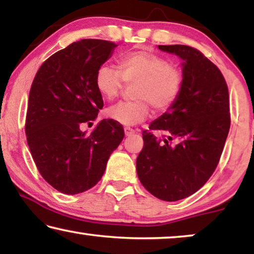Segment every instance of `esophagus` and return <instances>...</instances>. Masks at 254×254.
Segmentation results:
<instances>
[{"label": "esophagus", "mask_w": 254, "mask_h": 254, "mask_svg": "<svg viewBox=\"0 0 254 254\" xmlns=\"http://www.w3.org/2000/svg\"><path fill=\"white\" fill-rule=\"evenodd\" d=\"M124 129H125V135H126V136H130V135H133L135 133V130L130 127H125Z\"/></svg>", "instance_id": "1"}]
</instances>
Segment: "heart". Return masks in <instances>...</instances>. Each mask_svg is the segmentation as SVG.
Here are the masks:
<instances>
[{
  "mask_svg": "<svg viewBox=\"0 0 254 254\" xmlns=\"http://www.w3.org/2000/svg\"><path fill=\"white\" fill-rule=\"evenodd\" d=\"M125 83H133L134 100L119 103L106 111L109 119L124 126H135L147 119L152 106L156 112H165L182 92V69L150 51H133L121 55L117 69L102 64L95 74V86L103 98L118 97Z\"/></svg>",
  "mask_w": 254,
  "mask_h": 254,
  "instance_id": "obj_1",
  "label": "heart"
}]
</instances>
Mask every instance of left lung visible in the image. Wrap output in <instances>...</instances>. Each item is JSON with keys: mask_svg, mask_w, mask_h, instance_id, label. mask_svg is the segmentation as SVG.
I'll list each match as a JSON object with an SVG mask.
<instances>
[{"mask_svg": "<svg viewBox=\"0 0 254 254\" xmlns=\"http://www.w3.org/2000/svg\"><path fill=\"white\" fill-rule=\"evenodd\" d=\"M182 59V92L175 104L143 131L136 159L138 179L164 201L192 195L210 178L220 161L230 128L229 92L216 65L185 45H158Z\"/></svg>", "mask_w": 254, "mask_h": 254, "instance_id": "left-lung-1", "label": "left lung"}]
</instances>
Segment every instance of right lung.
Listing matches in <instances>:
<instances>
[{
  "mask_svg": "<svg viewBox=\"0 0 254 254\" xmlns=\"http://www.w3.org/2000/svg\"><path fill=\"white\" fill-rule=\"evenodd\" d=\"M117 46L99 39L76 41L48 58L33 79L27 144L40 175L61 193L74 195L95 186L125 136L123 126L111 119L99 121L90 134L81 129L103 109L95 74Z\"/></svg>",
  "mask_w": 254,
  "mask_h": 254,
  "instance_id": "obj_1",
  "label": "right lung"
}]
</instances>
